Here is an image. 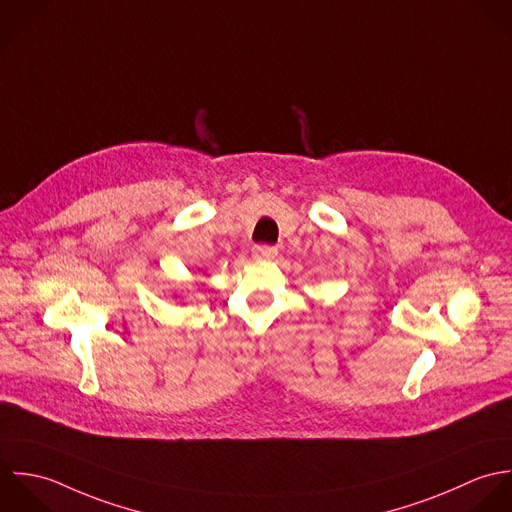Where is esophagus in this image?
I'll list each match as a JSON object with an SVG mask.
<instances>
[{"label":"esophagus","instance_id":"34e87169","mask_svg":"<svg viewBox=\"0 0 512 512\" xmlns=\"http://www.w3.org/2000/svg\"><path fill=\"white\" fill-rule=\"evenodd\" d=\"M277 255V249L271 247V245H255L253 247V257L255 259H263V261H269Z\"/></svg>","mask_w":512,"mask_h":512}]
</instances>
